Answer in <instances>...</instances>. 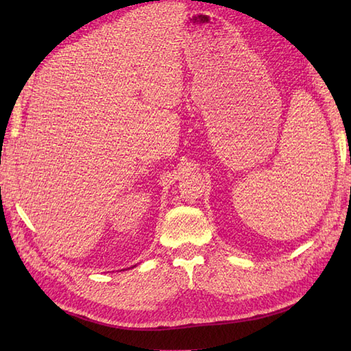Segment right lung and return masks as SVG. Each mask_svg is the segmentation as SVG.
<instances>
[{
    "label": "right lung",
    "mask_w": 351,
    "mask_h": 351,
    "mask_svg": "<svg viewBox=\"0 0 351 351\" xmlns=\"http://www.w3.org/2000/svg\"><path fill=\"white\" fill-rule=\"evenodd\" d=\"M134 267H136V265H134ZM134 267H131V268H134Z\"/></svg>",
    "instance_id": "obj_1"
}]
</instances>
